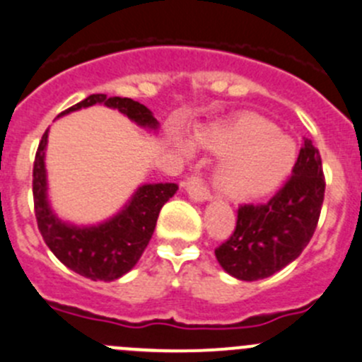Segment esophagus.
Segmentation results:
<instances>
[{
    "mask_svg": "<svg viewBox=\"0 0 362 362\" xmlns=\"http://www.w3.org/2000/svg\"><path fill=\"white\" fill-rule=\"evenodd\" d=\"M184 187L187 191V194L191 196V199H194V202H209V199H212V194H210L206 185L203 184L202 177H198V175H191L184 182Z\"/></svg>",
    "mask_w": 362,
    "mask_h": 362,
    "instance_id": "esophagus-1",
    "label": "esophagus"
}]
</instances>
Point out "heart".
<instances>
[{
  "instance_id": "b5f03b06",
  "label": "heart",
  "mask_w": 362,
  "mask_h": 362,
  "mask_svg": "<svg viewBox=\"0 0 362 362\" xmlns=\"http://www.w3.org/2000/svg\"><path fill=\"white\" fill-rule=\"evenodd\" d=\"M198 141L203 148L226 157L217 168L216 184L235 199L272 192L297 160L296 143L256 115H244L226 127L206 129L199 132Z\"/></svg>"
}]
</instances>
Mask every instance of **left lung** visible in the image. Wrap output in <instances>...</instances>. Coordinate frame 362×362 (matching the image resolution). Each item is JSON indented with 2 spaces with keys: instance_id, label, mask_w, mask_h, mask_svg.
<instances>
[{
  "instance_id": "1",
  "label": "left lung",
  "mask_w": 362,
  "mask_h": 362,
  "mask_svg": "<svg viewBox=\"0 0 362 362\" xmlns=\"http://www.w3.org/2000/svg\"><path fill=\"white\" fill-rule=\"evenodd\" d=\"M324 192L320 152L306 138L292 178L265 205L238 209L235 231L216 249L219 265L240 281H258L292 263L313 237Z\"/></svg>"
}]
</instances>
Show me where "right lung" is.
<instances>
[{
  "instance_id": "add662e5",
  "label": "right lung",
  "mask_w": 362,
  "mask_h": 362,
  "mask_svg": "<svg viewBox=\"0 0 362 362\" xmlns=\"http://www.w3.org/2000/svg\"><path fill=\"white\" fill-rule=\"evenodd\" d=\"M93 104L118 110L139 127L150 131H157L159 127V122L146 106L124 97H106L104 93L86 97L59 117ZM47 136L49 129L42 136L33 164L35 217L45 244L63 265L92 281H113L122 278L141 258L156 230L160 209L177 192L178 185L168 182L139 185L124 209L104 223L92 226L65 223L56 216L47 198Z\"/></svg>"
}]
</instances>
